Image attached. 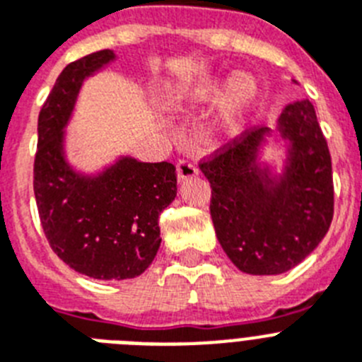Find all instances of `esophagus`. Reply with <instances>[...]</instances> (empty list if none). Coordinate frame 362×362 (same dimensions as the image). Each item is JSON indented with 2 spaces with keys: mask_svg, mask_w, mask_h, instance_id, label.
Here are the masks:
<instances>
[{
  "mask_svg": "<svg viewBox=\"0 0 362 362\" xmlns=\"http://www.w3.org/2000/svg\"><path fill=\"white\" fill-rule=\"evenodd\" d=\"M199 174V170H197V165L192 159H179L177 161V177L179 181H187V179H192L196 177V175Z\"/></svg>",
  "mask_w": 362,
  "mask_h": 362,
  "instance_id": "34e87169",
  "label": "esophagus"
}]
</instances>
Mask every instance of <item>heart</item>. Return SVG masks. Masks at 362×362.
<instances>
[{
  "mask_svg": "<svg viewBox=\"0 0 362 362\" xmlns=\"http://www.w3.org/2000/svg\"><path fill=\"white\" fill-rule=\"evenodd\" d=\"M226 90L225 81H212L209 85L199 86L194 94H192V99L194 101H214V99L221 98L223 92ZM228 110L233 117V114H239L246 105L250 103L255 95V85L250 78L246 76H241V78L233 79L232 83H228Z\"/></svg>",
  "mask_w": 362,
  "mask_h": 362,
  "instance_id": "1",
  "label": "heart"
}]
</instances>
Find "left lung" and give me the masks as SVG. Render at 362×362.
<instances>
[{
	"label": "left lung",
	"instance_id": "1",
	"mask_svg": "<svg viewBox=\"0 0 362 362\" xmlns=\"http://www.w3.org/2000/svg\"><path fill=\"white\" fill-rule=\"evenodd\" d=\"M290 163L274 183L255 163L270 130H245L201 159L212 188L210 216L228 259L245 274L292 270L322 241L334 219V179L328 143L310 99L281 112Z\"/></svg>",
	"mask_w": 362,
	"mask_h": 362
}]
</instances>
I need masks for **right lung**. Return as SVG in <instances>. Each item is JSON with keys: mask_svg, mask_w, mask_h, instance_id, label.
<instances>
[{"mask_svg": "<svg viewBox=\"0 0 362 362\" xmlns=\"http://www.w3.org/2000/svg\"><path fill=\"white\" fill-rule=\"evenodd\" d=\"M114 59L88 54L63 69L37 119L34 196L50 248L63 263L94 279H132L161 245L159 216L177 194L175 166L123 158L98 177L70 170L63 129L83 79Z\"/></svg>", "mask_w": 362, "mask_h": 362, "instance_id": "add662e5", "label": "right lung"}]
</instances>
